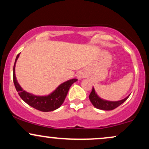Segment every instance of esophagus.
Wrapping results in <instances>:
<instances>
[{"mask_svg":"<svg viewBox=\"0 0 149 149\" xmlns=\"http://www.w3.org/2000/svg\"><path fill=\"white\" fill-rule=\"evenodd\" d=\"M85 73L82 72V71H80V72L78 73V75H77V78H78V79H82V78H85Z\"/></svg>","mask_w":149,"mask_h":149,"instance_id":"obj_1","label":"esophagus"}]
</instances>
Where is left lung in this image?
Wrapping results in <instances>:
<instances>
[{
	"instance_id": "obj_1",
	"label": "left lung",
	"mask_w": 149,
	"mask_h": 149,
	"mask_svg": "<svg viewBox=\"0 0 149 149\" xmlns=\"http://www.w3.org/2000/svg\"><path fill=\"white\" fill-rule=\"evenodd\" d=\"M130 95H128L127 97L123 99L122 100L116 101V102H113V101H108L102 99L97 95L96 91H95V88H92V90L91 93L89 95V99H90V102L95 108L104 111H111L113 109H115L116 108L119 107L124 102H125L127 100Z\"/></svg>"
}]
</instances>
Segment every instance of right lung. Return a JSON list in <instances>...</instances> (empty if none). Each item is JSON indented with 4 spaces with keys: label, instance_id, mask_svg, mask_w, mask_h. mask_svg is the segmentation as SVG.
I'll list each match as a JSON object with an SVG mask.
<instances>
[{
    "label": "right lung",
    "instance_id": "right-lung-1",
    "mask_svg": "<svg viewBox=\"0 0 149 149\" xmlns=\"http://www.w3.org/2000/svg\"><path fill=\"white\" fill-rule=\"evenodd\" d=\"M19 54H18L17 56L14 67H13V82H14L15 88L22 100L24 101L26 103L34 109L43 112L52 111L60 107L61 104L64 103L70 87L78 80L73 78V79L69 80L61 83L52 93L45 96H38V95L26 92L19 84L17 80L16 76H15V64L19 57Z\"/></svg>",
    "mask_w": 149,
    "mask_h": 149
}]
</instances>
